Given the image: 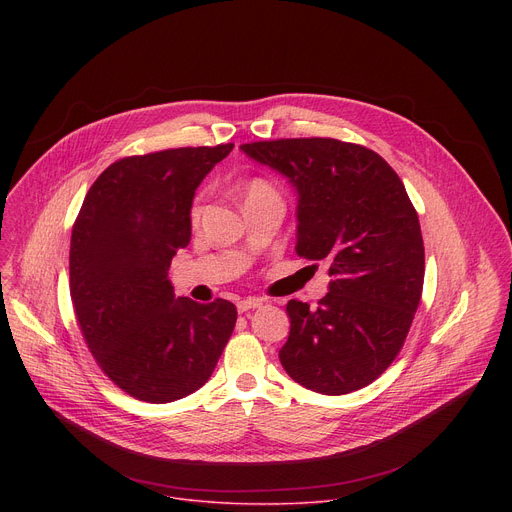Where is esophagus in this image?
Segmentation results:
<instances>
[{"label":"esophagus","instance_id":"34e87169","mask_svg":"<svg viewBox=\"0 0 512 512\" xmlns=\"http://www.w3.org/2000/svg\"><path fill=\"white\" fill-rule=\"evenodd\" d=\"M263 306V300L259 298H247V300H241L237 304V310L239 312H249V310H255V308H261Z\"/></svg>","mask_w":512,"mask_h":512}]
</instances>
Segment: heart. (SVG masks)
Here are the masks:
<instances>
[{
  "label": "heart",
  "mask_w": 512,
  "mask_h": 512,
  "mask_svg": "<svg viewBox=\"0 0 512 512\" xmlns=\"http://www.w3.org/2000/svg\"><path fill=\"white\" fill-rule=\"evenodd\" d=\"M265 190H271L265 182H261V180H255L251 186H249V190H247V196L249 194H257V192H265ZM200 214V206L198 204H194V208H192V218H196Z\"/></svg>",
  "instance_id": "1"
}]
</instances>
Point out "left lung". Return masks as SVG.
Listing matches in <instances>:
<instances>
[{
  "instance_id": "obj_1",
  "label": "left lung",
  "mask_w": 512,
  "mask_h": 512,
  "mask_svg": "<svg viewBox=\"0 0 512 512\" xmlns=\"http://www.w3.org/2000/svg\"><path fill=\"white\" fill-rule=\"evenodd\" d=\"M241 150L294 186L296 251L330 265L316 310L287 302L281 367L324 395L367 387L399 354L423 289L421 227L401 178L379 154L328 137L255 141Z\"/></svg>"
}]
</instances>
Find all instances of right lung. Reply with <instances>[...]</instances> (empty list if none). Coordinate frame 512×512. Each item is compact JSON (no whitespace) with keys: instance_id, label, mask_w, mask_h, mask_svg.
Wrapping results in <instances>:
<instances>
[{"instance_id":"add662e5","label":"right lung","mask_w":512,"mask_h":512,"mask_svg":"<svg viewBox=\"0 0 512 512\" xmlns=\"http://www.w3.org/2000/svg\"><path fill=\"white\" fill-rule=\"evenodd\" d=\"M233 143L111 164L91 186L70 239V298L105 375L148 403H172L212 375L235 322L227 300L176 298L168 269L192 237V200Z\"/></svg>"}]
</instances>
